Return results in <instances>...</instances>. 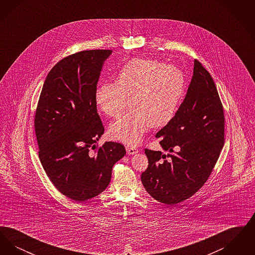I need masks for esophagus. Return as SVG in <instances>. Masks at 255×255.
Wrapping results in <instances>:
<instances>
[{
	"mask_svg": "<svg viewBox=\"0 0 255 255\" xmlns=\"http://www.w3.org/2000/svg\"><path fill=\"white\" fill-rule=\"evenodd\" d=\"M126 151L128 155H134L138 152V150L133 146H126Z\"/></svg>",
	"mask_w": 255,
	"mask_h": 255,
	"instance_id": "esophagus-1",
	"label": "esophagus"
}]
</instances>
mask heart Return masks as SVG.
Here are the masks:
<instances>
[{"instance_id":"obj_1","label":"heart","mask_w":255,"mask_h":255,"mask_svg":"<svg viewBox=\"0 0 255 255\" xmlns=\"http://www.w3.org/2000/svg\"><path fill=\"white\" fill-rule=\"evenodd\" d=\"M185 84L175 65L134 58L117 73L116 81L97 86L95 100L105 115L116 118L130 103L127 112L109 127L110 136L124 143L137 144L152 126L162 127L174 118Z\"/></svg>"}]
</instances>
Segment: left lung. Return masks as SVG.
<instances>
[{"instance_id": "1", "label": "left lung", "mask_w": 255, "mask_h": 255, "mask_svg": "<svg viewBox=\"0 0 255 255\" xmlns=\"http://www.w3.org/2000/svg\"><path fill=\"white\" fill-rule=\"evenodd\" d=\"M225 116L215 83L194 61L193 76L180 108L156 137L164 151L145 149L148 167L141 174L146 191L174 206L205 184L218 160L225 140Z\"/></svg>"}]
</instances>
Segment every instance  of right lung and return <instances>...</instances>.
Here are the masks:
<instances>
[{"mask_svg":"<svg viewBox=\"0 0 255 255\" xmlns=\"http://www.w3.org/2000/svg\"><path fill=\"white\" fill-rule=\"evenodd\" d=\"M110 49H92L59 61L44 82L35 114L42 166L54 186L76 202L87 201L109 185L112 169L126 154L124 146L106 141L95 92Z\"/></svg>","mask_w":255,"mask_h":255,"instance_id":"add662e5","label":"right lung"}]
</instances>
